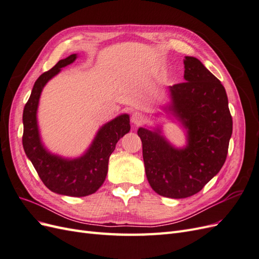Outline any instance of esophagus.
<instances>
[{"label":"esophagus","instance_id":"34e87169","mask_svg":"<svg viewBox=\"0 0 259 259\" xmlns=\"http://www.w3.org/2000/svg\"><path fill=\"white\" fill-rule=\"evenodd\" d=\"M131 121L133 124L135 125V126H139V125L142 124L144 121V115L140 112H133V114L131 116Z\"/></svg>","mask_w":259,"mask_h":259}]
</instances>
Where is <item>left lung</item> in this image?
Segmentation results:
<instances>
[{
    "label": "left lung",
    "instance_id": "8db88e82",
    "mask_svg": "<svg viewBox=\"0 0 259 259\" xmlns=\"http://www.w3.org/2000/svg\"><path fill=\"white\" fill-rule=\"evenodd\" d=\"M184 65L186 82L168 88V111L187 130V146L173 147L160 128L137 132L149 184L171 199L191 197L217 175L232 134L228 97L221 81L197 58L186 56Z\"/></svg>",
    "mask_w": 259,
    "mask_h": 259
}]
</instances>
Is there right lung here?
<instances>
[{
    "label": "right lung",
    "mask_w": 259,
    "mask_h": 259,
    "mask_svg": "<svg viewBox=\"0 0 259 259\" xmlns=\"http://www.w3.org/2000/svg\"><path fill=\"white\" fill-rule=\"evenodd\" d=\"M76 57V54H72L59 60L35 81L23 109L22 146L43 184L51 191L69 197H86L96 192L104 184L109 156L119 139L130 132L131 125L128 114H121L106 123L97 132L88 151L76 159H65L46 150L36 121L38 100L45 84L58 74L61 68L72 64Z\"/></svg>",
    "instance_id": "add662e5"
}]
</instances>
